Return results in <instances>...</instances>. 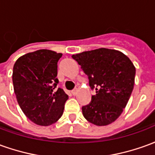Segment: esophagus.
<instances>
[{
    "label": "esophagus",
    "mask_w": 155,
    "mask_h": 155,
    "mask_svg": "<svg viewBox=\"0 0 155 155\" xmlns=\"http://www.w3.org/2000/svg\"><path fill=\"white\" fill-rule=\"evenodd\" d=\"M77 92H78L77 89H74V90H73V91H71V94H73V95H76V94H77Z\"/></svg>",
    "instance_id": "1"
}]
</instances>
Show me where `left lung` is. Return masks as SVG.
I'll return each instance as SVG.
<instances>
[{
  "mask_svg": "<svg viewBox=\"0 0 155 155\" xmlns=\"http://www.w3.org/2000/svg\"><path fill=\"white\" fill-rule=\"evenodd\" d=\"M87 74L92 95L82 113L93 124L104 126L116 120L126 106L133 91L135 67L122 52L100 48L73 54Z\"/></svg>",
  "mask_w": 155,
  "mask_h": 155,
  "instance_id": "left-lung-1",
  "label": "left lung"
}]
</instances>
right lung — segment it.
<instances>
[{
	"label": "right lung",
	"mask_w": 155,
	"mask_h": 155,
	"mask_svg": "<svg viewBox=\"0 0 155 155\" xmlns=\"http://www.w3.org/2000/svg\"><path fill=\"white\" fill-rule=\"evenodd\" d=\"M61 56V53L39 50L22 55L14 64L12 81L17 102L25 116L38 125H51L63 114L68 95L56 89Z\"/></svg>",
	"instance_id": "1"
}]
</instances>
